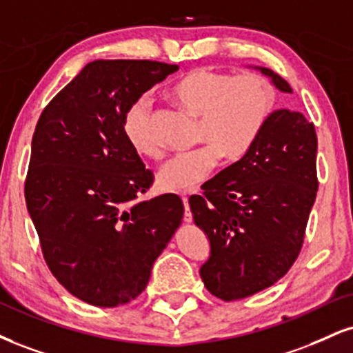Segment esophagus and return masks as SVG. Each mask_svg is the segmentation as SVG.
<instances>
[{
  "label": "esophagus",
  "instance_id": "esophagus-1",
  "mask_svg": "<svg viewBox=\"0 0 353 353\" xmlns=\"http://www.w3.org/2000/svg\"><path fill=\"white\" fill-rule=\"evenodd\" d=\"M182 202H184V209H185L184 222L190 223V222H192V214H190V210H189V197H188V195H184V197H182Z\"/></svg>",
  "mask_w": 353,
  "mask_h": 353
}]
</instances>
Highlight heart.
Masks as SVG:
<instances>
[{"label": "heart", "instance_id": "b5f03b06", "mask_svg": "<svg viewBox=\"0 0 353 353\" xmlns=\"http://www.w3.org/2000/svg\"><path fill=\"white\" fill-rule=\"evenodd\" d=\"M182 108L201 118L197 150L172 154L158 171V185L165 192H189L217 165V158L236 163L260 139L276 110V90L258 74L236 75L214 69L190 70L171 87ZM126 141L138 154L159 158L163 152L152 103L134 100L121 121Z\"/></svg>", "mask_w": 353, "mask_h": 353}]
</instances>
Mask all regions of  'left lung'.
Listing matches in <instances>:
<instances>
[{"label":"left lung","instance_id":"left-lung-1","mask_svg":"<svg viewBox=\"0 0 353 353\" xmlns=\"http://www.w3.org/2000/svg\"><path fill=\"white\" fill-rule=\"evenodd\" d=\"M278 90L290 83L256 67ZM317 134L299 112L276 110L245 158L203 184L189 199L194 222L210 240L201 278L210 294L239 301L290 271L303 248L317 188Z\"/></svg>","mask_w":353,"mask_h":353}]
</instances>
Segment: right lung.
<instances>
[{
    "instance_id": "obj_1",
    "label": "right lung",
    "mask_w": 353,
    "mask_h": 353,
    "mask_svg": "<svg viewBox=\"0 0 353 353\" xmlns=\"http://www.w3.org/2000/svg\"><path fill=\"white\" fill-rule=\"evenodd\" d=\"M179 70L156 61H93L41 113L24 184L28 212L50 273L99 307L144 291L179 228L176 194L136 202L152 172L126 141V108Z\"/></svg>"
}]
</instances>
